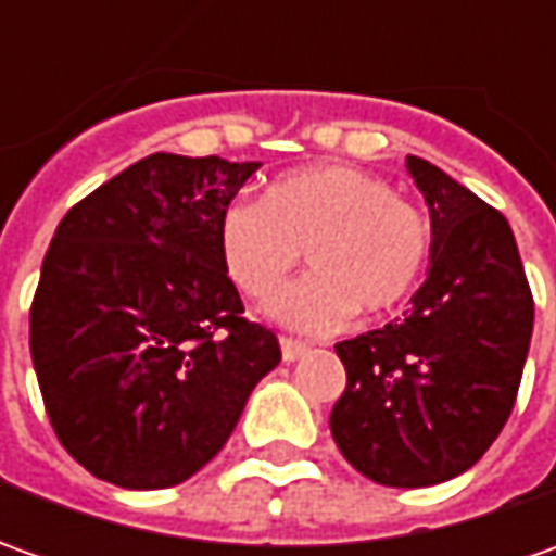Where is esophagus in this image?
Returning <instances> with one entry per match:
<instances>
[{
	"instance_id": "1",
	"label": "esophagus",
	"mask_w": 556,
	"mask_h": 556,
	"mask_svg": "<svg viewBox=\"0 0 556 556\" xmlns=\"http://www.w3.org/2000/svg\"><path fill=\"white\" fill-rule=\"evenodd\" d=\"M309 353V346L303 340H293V337H281V358L285 362H296L300 355Z\"/></svg>"
}]
</instances>
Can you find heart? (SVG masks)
<instances>
[{"label": "heart", "mask_w": 556, "mask_h": 556, "mask_svg": "<svg viewBox=\"0 0 556 556\" xmlns=\"http://www.w3.org/2000/svg\"><path fill=\"white\" fill-rule=\"evenodd\" d=\"M216 244L231 285L266 303L302 250L313 275L275 298L268 315L306 333H333L365 315L393 312L430 256V225L383 179L343 163L278 176L263 201H231Z\"/></svg>", "instance_id": "heart-1"}]
</instances>
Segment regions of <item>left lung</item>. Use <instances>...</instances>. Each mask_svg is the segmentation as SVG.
<instances>
[{"instance_id": "obj_1", "label": "left lung", "mask_w": 556, "mask_h": 556, "mask_svg": "<svg viewBox=\"0 0 556 556\" xmlns=\"http://www.w3.org/2000/svg\"><path fill=\"white\" fill-rule=\"evenodd\" d=\"M405 166L430 210L427 281L402 321L333 346L346 390L331 433L362 477L420 489L460 477L498 439L535 306L502 213L430 161Z\"/></svg>"}]
</instances>
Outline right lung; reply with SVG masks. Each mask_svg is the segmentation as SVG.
<instances>
[{"instance_id": "1", "label": "right lung", "mask_w": 556, "mask_h": 556, "mask_svg": "<svg viewBox=\"0 0 556 556\" xmlns=\"http://www.w3.org/2000/svg\"><path fill=\"white\" fill-rule=\"evenodd\" d=\"M260 163L151 154L54 228L30 355L67 455L119 489H169L219 455L281 362L247 321L216 244Z\"/></svg>"}]
</instances>
